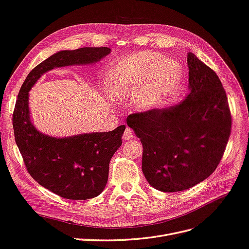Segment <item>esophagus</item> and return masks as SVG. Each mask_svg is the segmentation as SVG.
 Masks as SVG:
<instances>
[{"mask_svg":"<svg viewBox=\"0 0 249 249\" xmlns=\"http://www.w3.org/2000/svg\"><path fill=\"white\" fill-rule=\"evenodd\" d=\"M134 138H136V134H134V132L130 128H126L124 131V134H123V139L124 140H132Z\"/></svg>","mask_w":249,"mask_h":249,"instance_id":"esophagus-1","label":"esophagus"}]
</instances>
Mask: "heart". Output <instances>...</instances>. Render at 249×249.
<instances>
[{
  "instance_id": "obj_1",
  "label": "heart",
  "mask_w": 249,
  "mask_h": 249,
  "mask_svg": "<svg viewBox=\"0 0 249 249\" xmlns=\"http://www.w3.org/2000/svg\"><path fill=\"white\" fill-rule=\"evenodd\" d=\"M162 60L161 55L152 52L128 56L111 68L109 81L116 89H137L141 85L138 106L143 109L153 108L173 93L180 80L178 63Z\"/></svg>"
}]
</instances>
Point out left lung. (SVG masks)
Returning <instances> with one entry per match:
<instances>
[{
    "instance_id": "8db88e82",
    "label": "left lung",
    "mask_w": 249,
    "mask_h": 249,
    "mask_svg": "<svg viewBox=\"0 0 249 249\" xmlns=\"http://www.w3.org/2000/svg\"><path fill=\"white\" fill-rule=\"evenodd\" d=\"M190 94L164 109L134 112L127 125L143 145L142 170L162 192L188 190L215 171L231 130L225 89L217 74L188 54Z\"/></svg>"
}]
</instances>
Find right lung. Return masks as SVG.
<instances>
[{"label":"right lung","mask_w":249,"mask_h":249,"mask_svg":"<svg viewBox=\"0 0 249 249\" xmlns=\"http://www.w3.org/2000/svg\"><path fill=\"white\" fill-rule=\"evenodd\" d=\"M109 53L110 49L106 47L56 53L28 74L18 95L12 124L14 139L27 171L40 186L67 199L85 200L102 193L108 179L109 161L122 145L125 125L108 132L84 133L63 139L46 136L30 121L29 90L50 70L94 63Z\"/></svg>","instance_id":"obj_1"}]
</instances>
